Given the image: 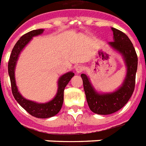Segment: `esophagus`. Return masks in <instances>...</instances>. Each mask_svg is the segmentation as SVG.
Listing matches in <instances>:
<instances>
[{
    "label": "esophagus",
    "mask_w": 146,
    "mask_h": 146,
    "mask_svg": "<svg viewBox=\"0 0 146 146\" xmlns=\"http://www.w3.org/2000/svg\"><path fill=\"white\" fill-rule=\"evenodd\" d=\"M75 70L76 72V73H82L83 71V66H80V65H78L75 67Z\"/></svg>",
    "instance_id": "obj_1"
}]
</instances>
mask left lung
<instances>
[{
	"instance_id": "left-lung-1",
	"label": "left lung",
	"mask_w": 146,
	"mask_h": 146,
	"mask_svg": "<svg viewBox=\"0 0 146 146\" xmlns=\"http://www.w3.org/2000/svg\"><path fill=\"white\" fill-rule=\"evenodd\" d=\"M113 41L109 44L121 53L126 62L127 73L123 84L117 91L111 94L97 93L85 74H81L87 103L90 110L98 114H111L121 109L133 93L136 84V73L138 57L133 44L126 34L115 28H111Z\"/></svg>"
}]
</instances>
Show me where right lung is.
Segmentation results:
<instances>
[{
	"label": "right lung",
	"instance_id": "1",
	"mask_svg": "<svg viewBox=\"0 0 146 146\" xmlns=\"http://www.w3.org/2000/svg\"><path fill=\"white\" fill-rule=\"evenodd\" d=\"M44 29H35L29 32L24 34L13 47L11 54H10L9 62H8V73L10 75V83H11V89H12L13 96L17 102L33 117L38 118H48L56 115L61 109L64 102V92L65 87L68 84L71 78L74 76V73L72 72L64 74L59 79L58 81V90L55 98L50 102L45 104H38L32 101H29L24 98L19 94L18 89L16 86L14 77V69L16 63L18 59L20 51L23 50L24 47L28 44L33 37L43 33Z\"/></svg>",
	"mask_w": 146,
	"mask_h": 146
}]
</instances>
